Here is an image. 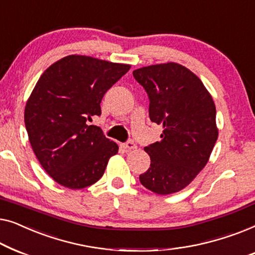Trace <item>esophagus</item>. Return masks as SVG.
Returning <instances> with one entry per match:
<instances>
[{
	"label": "esophagus",
	"instance_id": "34e87169",
	"mask_svg": "<svg viewBox=\"0 0 255 255\" xmlns=\"http://www.w3.org/2000/svg\"><path fill=\"white\" fill-rule=\"evenodd\" d=\"M123 146L126 150H132V149H136V144L134 142H131V141H128V142H126V143H124L123 144Z\"/></svg>",
	"mask_w": 255,
	"mask_h": 255
}]
</instances>
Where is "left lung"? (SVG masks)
<instances>
[{"mask_svg": "<svg viewBox=\"0 0 255 255\" xmlns=\"http://www.w3.org/2000/svg\"><path fill=\"white\" fill-rule=\"evenodd\" d=\"M132 76L149 97V117L162 141L145 146L150 167L139 181L156 194L181 191L206 166L218 137L216 107L200 78L181 64L143 67Z\"/></svg>", "mask_w": 255, "mask_h": 255, "instance_id": "obj_1", "label": "left lung"}]
</instances>
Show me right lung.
Masks as SVG:
<instances>
[{
  "label": "right lung",
  "mask_w": 255,
  "mask_h": 255,
  "mask_svg": "<svg viewBox=\"0 0 255 255\" xmlns=\"http://www.w3.org/2000/svg\"><path fill=\"white\" fill-rule=\"evenodd\" d=\"M129 68L69 55L53 63L38 80L25 106V127L39 163L57 184L81 189L103 177L119 146L88 121L102 114L104 95Z\"/></svg>",
  "instance_id": "1"
}]
</instances>
